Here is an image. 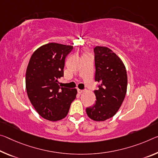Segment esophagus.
Returning a JSON list of instances; mask_svg holds the SVG:
<instances>
[{
	"label": "esophagus",
	"mask_w": 158,
	"mask_h": 158,
	"mask_svg": "<svg viewBox=\"0 0 158 158\" xmlns=\"http://www.w3.org/2000/svg\"><path fill=\"white\" fill-rule=\"evenodd\" d=\"M77 92H78L79 94H81V93L84 92V91H83V90H81V89H77Z\"/></svg>",
	"instance_id": "34e87169"
}]
</instances>
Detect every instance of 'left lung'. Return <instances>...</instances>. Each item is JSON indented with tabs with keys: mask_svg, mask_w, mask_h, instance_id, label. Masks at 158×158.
<instances>
[{
	"mask_svg": "<svg viewBox=\"0 0 158 158\" xmlns=\"http://www.w3.org/2000/svg\"><path fill=\"white\" fill-rule=\"evenodd\" d=\"M94 50L95 81L99 85L94 91L96 103L86 111L91 119L100 122L111 118L121 107L127 94V74L123 62L112 50L104 46Z\"/></svg>",
	"mask_w": 158,
	"mask_h": 158,
	"instance_id": "obj_1",
	"label": "left lung"
}]
</instances>
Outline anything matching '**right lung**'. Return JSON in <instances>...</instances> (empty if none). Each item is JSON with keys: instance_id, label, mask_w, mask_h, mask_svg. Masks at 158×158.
Masks as SVG:
<instances>
[{"instance_id": "right-lung-1", "label": "right lung", "mask_w": 158, "mask_h": 158, "mask_svg": "<svg viewBox=\"0 0 158 158\" xmlns=\"http://www.w3.org/2000/svg\"><path fill=\"white\" fill-rule=\"evenodd\" d=\"M72 46L50 43L32 54L26 72V89L29 101L44 119L57 121L68 114L76 98V89L61 87L58 80L64 76L65 57Z\"/></svg>"}]
</instances>
